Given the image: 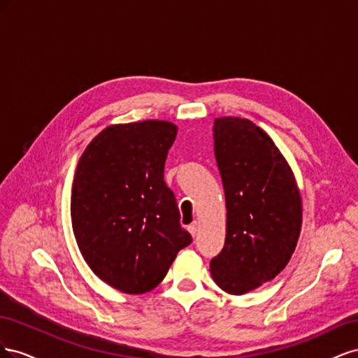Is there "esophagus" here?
<instances>
[{
	"label": "esophagus",
	"mask_w": 358,
	"mask_h": 358,
	"mask_svg": "<svg viewBox=\"0 0 358 358\" xmlns=\"http://www.w3.org/2000/svg\"><path fill=\"white\" fill-rule=\"evenodd\" d=\"M197 230H199V224H197V221H194L192 224H189V225H188V231L192 234V237H196Z\"/></svg>",
	"instance_id": "34e87169"
}]
</instances>
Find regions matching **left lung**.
<instances>
[{
	"label": "left lung",
	"mask_w": 358,
	"mask_h": 358,
	"mask_svg": "<svg viewBox=\"0 0 358 358\" xmlns=\"http://www.w3.org/2000/svg\"><path fill=\"white\" fill-rule=\"evenodd\" d=\"M213 140L227 234L210 273L221 289L241 296L272 280L289 262L300 234L301 197L273 140L249 119H215Z\"/></svg>",
	"instance_id": "1"
}]
</instances>
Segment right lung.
Returning <instances> with one entry per match:
<instances>
[{"mask_svg":"<svg viewBox=\"0 0 358 358\" xmlns=\"http://www.w3.org/2000/svg\"><path fill=\"white\" fill-rule=\"evenodd\" d=\"M176 134L175 124L152 119L107 127L86 146L76 169V242L92 272L127 294L154 289L192 242L164 180Z\"/></svg>","mask_w":358,"mask_h":358,"instance_id":"obj_1","label":"right lung"}]
</instances>
